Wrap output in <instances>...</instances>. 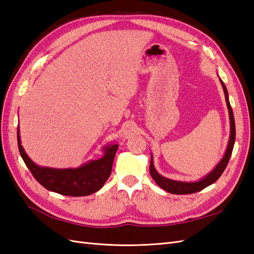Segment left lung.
<instances>
[{"label": "left lung", "mask_w": 254, "mask_h": 254, "mask_svg": "<svg viewBox=\"0 0 254 254\" xmlns=\"http://www.w3.org/2000/svg\"><path fill=\"white\" fill-rule=\"evenodd\" d=\"M222 87H223L224 94H225V99H226V104L228 108V112H230V121H231V135H230V142H228V146L225 153V156L222 158L219 165L215 167V168L212 170V172L203 178L202 180L198 182H180V181H174V180H169V179H166L164 177L160 176L158 172L154 168L153 165V160L151 159V164H150V174L152 178L154 179V181L157 183L158 187L164 189L165 190L169 191L171 194H177V195H184V194H193L197 193V191H200L201 190L206 189L209 187L210 184L214 183L223 174V171L225 170L226 166L228 164V160L231 158L232 152H233V147L235 143V137H236V129H235V120H234V114H233V110L231 107L230 100H228V94H227V89L225 87L224 83L221 80Z\"/></svg>", "instance_id": "obj_1"}]
</instances>
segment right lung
Here are the masks:
<instances>
[{"mask_svg": "<svg viewBox=\"0 0 254 254\" xmlns=\"http://www.w3.org/2000/svg\"><path fill=\"white\" fill-rule=\"evenodd\" d=\"M18 148L24 164L42 187L64 196H87L100 190L109 179L115 153L119 145L106 147V154L99 160L86 164L77 169H52L36 166L20 143L19 127L17 130Z\"/></svg>", "mask_w": 254, "mask_h": 254, "instance_id": "obj_1", "label": "right lung"}]
</instances>
